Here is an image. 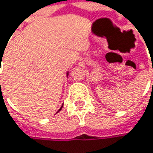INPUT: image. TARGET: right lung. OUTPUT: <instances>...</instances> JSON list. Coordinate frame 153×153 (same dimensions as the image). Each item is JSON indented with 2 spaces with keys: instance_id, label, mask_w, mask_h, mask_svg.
<instances>
[{
  "instance_id": "right-lung-1",
  "label": "right lung",
  "mask_w": 153,
  "mask_h": 153,
  "mask_svg": "<svg viewBox=\"0 0 153 153\" xmlns=\"http://www.w3.org/2000/svg\"><path fill=\"white\" fill-rule=\"evenodd\" d=\"M1 59H2V58H1ZM68 74H69V72H67V73H66V76H68ZM0 83H1V82H0ZM62 107H63V105H62V106H61L60 109L62 108ZM60 109H59V111H60ZM59 111H58V112H59Z\"/></svg>"
}]
</instances>
